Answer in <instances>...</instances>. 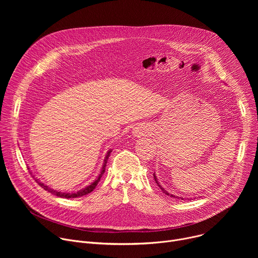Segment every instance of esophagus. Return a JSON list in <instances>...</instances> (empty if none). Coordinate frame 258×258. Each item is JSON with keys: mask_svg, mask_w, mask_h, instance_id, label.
<instances>
[{"mask_svg": "<svg viewBox=\"0 0 258 258\" xmlns=\"http://www.w3.org/2000/svg\"><path fill=\"white\" fill-rule=\"evenodd\" d=\"M135 134H137V135H141V133H140V132H138V131H137V132H135Z\"/></svg>", "mask_w": 258, "mask_h": 258, "instance_id": "esophagus-1", "label": "esophagus"}]
</instances>
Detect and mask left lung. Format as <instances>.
Returning <instances> with one entry per match:
<instances>
[{"mask_svg": "<svg viewBox=\"0 0 258 258\" xmlns=\"http://www.w3.org/2000/svg\"><path fill=\"white\" fill-rule=\"evenodd\" d=\"M154 178H155V180H156V182H157V185H158V186H159V187H160V189H161V190H162V191H163V193H165V194H166V195H170V194H168V193H167V192H165V191H164V190H163V189H162V188H161V186H160V185H159V183H158V180H157V179H156V176H155V175H154ZM170 196H171V197H174V196H172V195H170Z\"/></svg>", "mask_w": 258, "mask_h": 258, "instance_id": "obj_1", "label": "left lung"}]
</instances>
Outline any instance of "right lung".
I'll list each match as a JSON object with an SVG mask.
<instances>
[{"instance_id": "right-lung-1", "label": "right lung", "mask_w": 258, "mask_h": 258, "mask_svg": "<svg viewBox=\"0 0 258 258\" xmlns=\"http://www.w3.org/2000/svg\"><path fill=\"white\" fill-rule=\"evenodd\" d=\"M110 153H111V150L108 151V153H107V155H106V158H105V161H104V165H103V167H102V171H101V173L99 174L98 178L92 183V185L88 186L87 188H85V189H83V190H81V191H79V192H77V193H61V192H57V191L52 190V189H50L49 187L45 186L43 182H40L38 179H35V180H36V182H39V185H40L42 188H44V190H46V191H48V192H50V193H52V194H54V195H56V196H58V197H61V198H77V197H82V196H84V195H87V194L91 193V192L96 188V186L98 185V182H99V180H100L102 174H103L104 171H105L107 159H108Z\"/></svg>"}]
</instances>
